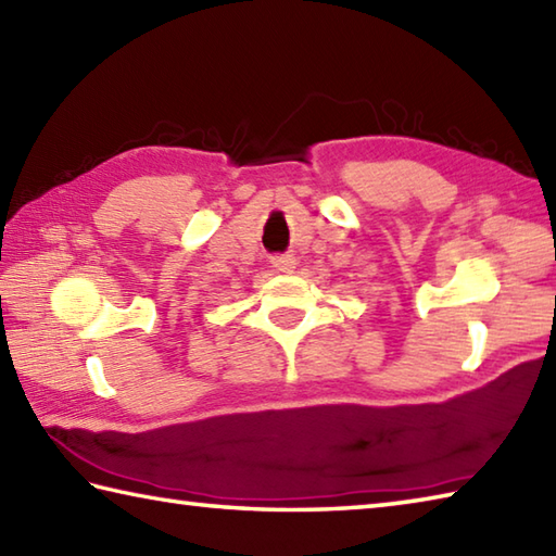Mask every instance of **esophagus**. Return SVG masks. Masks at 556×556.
<instances>
[{
    "mask_svg": "<svg viewBox=\"0 0 556 556\" xmlns=\"http://www.w3.org/2000/svg\"><path fill=\"white\" fill-rule=\"evenodd\" d=\"M270 264H274V268L280 270V274H288V270L295 268V256H292V254L270 256Z\"/></svg>",
    "mask_w": 556,
    "mask_h": 556,
    "instance_id": "obj_1",
    "label": "esophagus"
}]
</instances>
